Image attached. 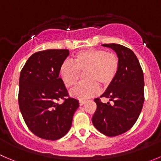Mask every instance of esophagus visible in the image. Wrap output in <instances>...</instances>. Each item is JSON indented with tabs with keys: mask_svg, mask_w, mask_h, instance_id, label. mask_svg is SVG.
<instances>
[{
	"mask_svg": "<svg viewBox=\"0 0 161 161\" xmlns=\"http://www.w3.org/2000/svg\"><path fill=\"white\" fill-rule=\"evenodd\" d=\"M87 102V100L86 99H80V100L79 101V103H80V106H81V105H84L85 103Z\"/></svg>",
	"mask_w": 161,
	"mask_h": 161,
	"instance_id": "34e87169",
	"label": "esophagus"
}]
</instances>
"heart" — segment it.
Segmentation results:
<instances>
[{
    "mask_svg": "<svg viewBox=\"0 0 161 161\" xmlns=\"http://www.w3.org/2000/svg\"><path fill=\"white\" fill-rule=\"evenodd\" d=\"M119 60L114 53L101 49H89L76 53L73 63L64 62L60 67V76L66 88L76 85L84 73L85 81L70 91L73 97L85 99L97 94L101 85L107 88L118 74Z\"/></svg>",
    "mask_w": 161,
    "mask_h": 161,
    "instance_id": "heart-1",
    "label": "heart"
}]
</instances>
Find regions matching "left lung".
Listing matches in <instances>:
<instances>
[{
	"mask_svg": "<svg viewBox=\"0 0 161 161\" xmlns=\"http://www.w3.org/2000/svg\"><path fill=\"white\" fill-rule=\"evenodd\" d=\"M102 46L117 53L119 69L114 81L100 96L108 98L113 103L95 99L97 108L92 123L103 134L114 137L129 130L140 115L145 99L144 75L138 59L130 49L116 43Z\"/></svg>",
	"mask_w": 161,
	"mask_h": 161,
	"instance_id": "obj_1",
	"label": "left lung"
}]
</instances>
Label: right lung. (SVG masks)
<instances>
[{"label": "right lung", "mask_w": 161, "mask_h": 161, "mask_svg": "<svg viewBox=\"0 0 161 161\" xmlns=\"http://www.w3.org/2000/svg\"><path fill=\"white\" fill-rule=\"evenodd\" d=\"M68 50H47L32 54L22 69L19 81V107L26 125L46 140L62 138L71 128L79 101L69 97L60 67ZM64 99L62 105L57 101Z\"/></svg>", "instance_id": "right-lung-1"}]
</instances>
